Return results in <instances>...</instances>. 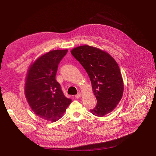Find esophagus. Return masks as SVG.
<instances>
[{
    "mask_svg": "<svg viewBox=\"0 0 156 156\" xmlns=\"http://www.w3.org/2000/svg\"><path fill=\"white\" fill-rule=\"evenodd\" d=\"M81 93H78L76 95H75V98L76 99H78V98H81Z\"/></svg>",
    "mask_w": 156,
    "mask_h": 156,
    "instance_id": "34e87169",
    "label": "esophagus"
}]
</instances>
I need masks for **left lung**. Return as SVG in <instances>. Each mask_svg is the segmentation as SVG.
<instances>
[{
	"mask_svg": "<svg viewBox=\"0 0 156 156\" xmlns=\"http://www.w3.org/2000/svg\"><path fill=\"white\" fill-rule=\"evenodd\" d=\"M90 78L97 104L91 112L103 117L116 107L123 92L119 66L106 52L90 46L77 47L71 51Z\"/></svg>",
	"mask_w": 156,
	"mask_h": 156,
	"instance_id": "8db88e82",
	"label": "left lung"
}]
</instances>
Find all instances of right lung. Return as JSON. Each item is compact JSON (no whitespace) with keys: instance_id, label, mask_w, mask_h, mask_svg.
Here are the masks:
<instances>
[{"instance_id":"1","label":"right lung","mask_w":156,"mask_h":156,"mask_svg":"<svg viewBox=\"0 0 156 156\" xmlns=\"http://www.w3.org/2000/svg\"><path fill=\"white\" fill-rule=\"evenodd\" d=\"M68 50L51 51L38 58L28 70L25 93L33 112L40 118L55 122L72 102L56 81L58 65Z\"/></svg>"}]
</instances>
